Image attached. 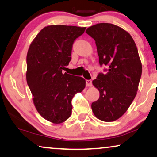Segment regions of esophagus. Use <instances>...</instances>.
Instances as JSON below:
<instances>
[{
	"instance_id": "1",
	"label": "esophagus",
	"mask_w": 157,
	"mask_h": 157,
	"mask_svg": "<svg viewBox=\"0 0 157 157\" xmlns=\"http://www.w3.org/2000/svg\"><path fill=\"white\" fill-rule=\"evenodd\" d=\"M86 85H87V87H91V86H92V80H91V79H87V80H86Z\"/></svg>"
}]
</instances>
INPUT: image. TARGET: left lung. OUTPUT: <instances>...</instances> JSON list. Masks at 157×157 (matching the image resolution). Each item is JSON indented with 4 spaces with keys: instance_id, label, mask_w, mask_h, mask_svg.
<instances>
[{
    "instance_id": "8db88e82",
    "label": "left lung",
    "mask_w": 157,
    "mask_h": 157,
    "mask_svg": "<svg viewBox=\"0 0 157 157\" xmlns=\"http://www.w3.org/2000/svg\"><path fill=\"white\" fill-rule=\"evenodd\" d=\"M86 33L95 41L100 72L92 84L100 98L92 103L96 117L112 122L122 117L135 98L141 76L142 63L133 38L117 25L101 23L88 28Z\"/></svg>"
}]
</instances>
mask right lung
<instances>
[{
	"label": "right lung",
	"mask_w": 157,
	"mask_h": 157,
	"mask_svg": "<svg viewBox=\"0 0 157 157\" xmlns=\"http://www.w3.org/2000/svg\"><path fill=\"white\" fill-rule=\"evenodd\" d=\"M86 28L49 25L42 29L28 49L26 79L37 112L59 124L70 117L72 100L85 87V79L63 73L71 60L72 45Z\"/></svg>",
	"instance_id": "right-lung-1"
}]
</instances>
